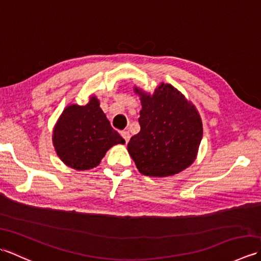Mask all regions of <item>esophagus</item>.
<instances>
[{"label": "esophagus", "mask_w": 261, "mask_h": 261, "mask_svg": "<svg viewBox=\"0 0 261 261\" xmlns=\"http://www.w3.org/2000/svg\"><path fill=\"white\" fill-rule=\"evenodd\" d=\"M121 136H122V138H123V139L125 140V142H126V143L129 142V140H130V137H131L129 131H127V130L122 131V132H121Z\"/></svg>", "instance_id": "obj_1"}]
</instances>
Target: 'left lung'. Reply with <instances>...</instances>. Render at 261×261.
Instances as JSON below:
<instances>
[{"mask_svg": "<svg viewBox=\"0 0 261 261\" xmlns=\"http://www.w3.org/2000/svg\"><path fill=\"white\" fill-rule=\"evenodd\" d=\"M140 95V132L131 137L127 151L141 174L167 177L186 169L196 158L203 125L196 108L170 84L162 83L152 95Z\"/></svg>", "mask_w": 261, "mask_h": 261, "instance_id": "obj_1", "label": "left lung"}]
</instances>
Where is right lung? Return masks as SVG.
<instances>
[{
  "label": "right lung",
  "instance_id": "obj_1",
  "mask_svg": "<svg viewBox=\"0 0 261 261\" xmlns=\"http://www.w3.org/2000/svg\"><path fill=\"white\" fill-rule=\"evenodd\" d=\"M53 142L62 162L76 170L96 167L111 147L125 143L95 96L84 107L71 104L63 111L54 127Z\"/></svg>",
  "mask_w": 261,
  "mask_h": 261
}]
</instances>
